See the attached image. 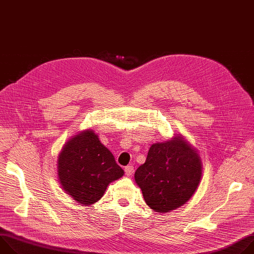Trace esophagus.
<instances>
[{"label": "esophagus", "mask_w": 254, "mask_h": 254, "mask_svg": "<svg viewBox=\"0 0 254 254\" xmlns=\"http://www.w3.org/2000/svg\"><path fill=\"white\" fill-rule=\"evenodd\" d=\"M125 173H126V175L127 177H130L132 175V173H133V167L130 166V165L125 167Z\"/></svg>", "instance_id": "1"}]
</instances>
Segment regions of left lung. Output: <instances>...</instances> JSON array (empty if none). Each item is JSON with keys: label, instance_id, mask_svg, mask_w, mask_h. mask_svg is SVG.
Returning a JSON list of instances; mask_svg holds the SVG:
<instances>
[{"label": "left lung", "instance_id": "left-lung-1", "mask_svg": "<svg viewBox=\"0 0 254 254\" xmlns=\"http://www.w3.org/2000/svg\"><path fill=\"white\" fill-rule=\"evenodd\" d=\"M202 176L198 154L176 136L150 148L144 164L134 173L144 201L156 212L165 213L185 204L195 193Z\"/></svg>", "mask_w": 254, "mask_h": 254}]
</instances>
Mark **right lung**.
<instances>
[{"instance_id": "add662e5", "label": "right lung", "mask_w": 254, "mask_h": 254, "mask_svg": "<svg viewBox=\"0 0 254 254\" xmlns=\"http://www.w3.org/2000/svg\"><path fill=\"white\" fill-rule=\"evenodd\" d=\"M58 176L67 194L79 204L90 205L103 196L108 184L124 176V170L88 129L64 146L58 158Z\"/></svg>"}]
</instances>
